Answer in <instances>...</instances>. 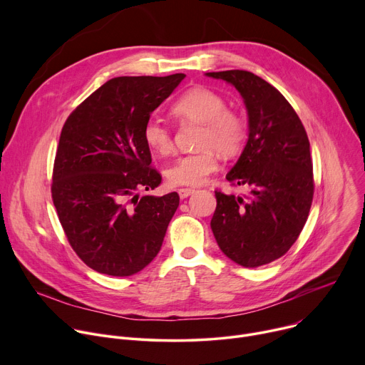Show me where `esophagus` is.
I'll return each mask as SVG.
<instances>
[{"label": "esophagus", "instance_id": "esophagus-1", "mask_svg": "<svg viewBox=\"0 0 365 365\" xmlns=\"http://www.w3.org/2000/svg\"><path fill=\"white\" fill-rule=\"evenodd\" d=\"M178 193H179V197H180V199H186L187 196H190L192 193H195V189H190V187H182V189H179V190H178Z\"/></svg>", "mask_w": 365, "mask_h": 365}]
</instances>
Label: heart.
I'll return each instance as SVG.
<instances>
[{
	"instance_id": "1",
	"label": "heart",
	"mask_w": 365,
	"mask_h": 365,
	"mask_svg": "<svg viewBox=\"0 0 365 365\" xmlns=\"http://www.w3.org/2000/svg\"><path fill=\"white\" fill-rule=\"evenodd\" d=\"M172 114L180 123L202 124L197 145L203 147L182 155L166 169V179L172 186L195 187L203 185L218 169L215 150L230 158L241 150L245 141L247 123L244 117L228 110L225 98L210 88L187 89L173 102ZM143 135L147 145L154 151L169 154L173 150L172 133L158 118L145 123Z\"/></svg>"
}]
</instances>
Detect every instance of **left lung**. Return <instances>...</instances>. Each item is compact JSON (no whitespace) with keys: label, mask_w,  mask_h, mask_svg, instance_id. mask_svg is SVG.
Segmentation results:
<instances>
[{"label":"left lung","mask_w":365,"mask_h":365,"mask_svg":"<svg viewBox=\"0 0 365 365\" xmlns=\"http://www.w3.org/2000/svg\"><path fill=\"white\" fill-rule=\"evenodd\" d=\"M240 92L248 114V140L227 180L248 186L247 197L215 190L211 228L221 251L242 267L284 255L302 232L312 199L314 168L304 127L287 99L247 71L210 72Z\"/></svg>","instance_id":"8db88e82"}]
</instances>
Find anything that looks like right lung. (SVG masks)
I'll use <instances>...</instances> for the list:
<instances>
[{
    "label": "right lung",
    "mask_w": 365,
    "mask_h": 365,
    "mask_svg": "<svg viewBox=\"0 0 365 365\" xmlns=\"http://www.w3.org/2000/svg\"><path fill=\"white\" fill-rule=\"evenodd\" d=\"M185 76L110 79L62 128L51 197L69 244L98 273L133 276L162 248L179 195L140 196L162 182L143 130Z\"/></svg>",
    "instance_id": "add662e5"
}]
</instances>
